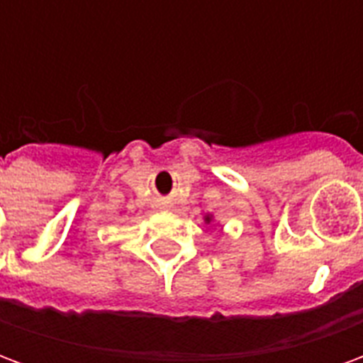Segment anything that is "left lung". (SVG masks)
Here are the masks:
<instances>
[{"mask_svg":"<svg viewBox=\"0 0 363 363\" xmlns=\"http://www.w3.org/2000/svg\"><path fill=\"white\" fill-rule=\"evenodd\" d=\"M204 221H206V223H212V216L208 213V216H206V218H204Z\"/></svg>","mask_w":363,"mask_h":363,"instance_id":"8db88e82","label":"left lung"}]
</instances>
